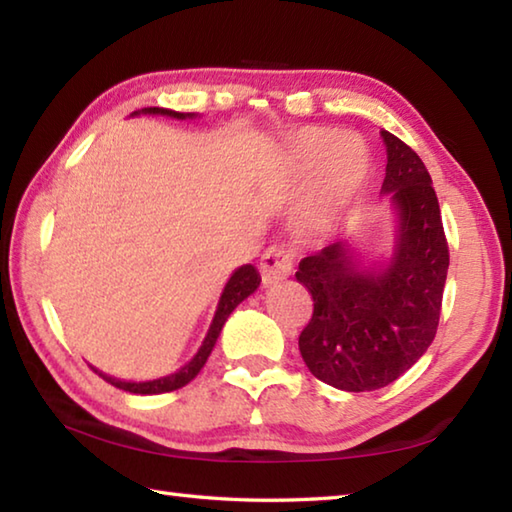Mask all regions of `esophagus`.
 I'll list each match as a JSON object with an SVG mask.
<instances>
[{"mask_svg":"<svg viewBox=\"0 0 512 512\" xmlns=\"http://www.w3.org/2000/svg\"><path fill=\"white\" fill-rule=\"evenodd\" d=\"M293 271V255L280 246H271L264 250L262 259H259V273H262V282L266 286L277 284Z\"/></svg>","mask_w":512,"mask_h":512,"instance_id":"obj_1","label":"esophagus"}]
</instances>
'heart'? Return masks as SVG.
Returning <instances> with one entry per match:
<instances>
[{
  "mask_svg": "<svg viewBox=\"0 0 512 512\" xmlns=\"http://www.w3.org/2000/svg\"><path fill=\"white\" fill-rule=\"evenodd\" d=\"M288 154L295 174L311 179V206L320 219H336L358 197L369 172L367 145L356 134L306 127L293 134Z\"/></svg>",
  "mask_w": 512,
  "mask_h": 512,
  "instance_id": "b5f03b06",
  "label": "heart"
}]
</instances>
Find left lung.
<instances>
[{
    "label": "left lung",
    "mask_w": 512,
    "mask_h": 512,
    "mask_svg": "<svg viewBox=\"0 0 512 512\" xmlns=\"http://www.w3.org/2000/svg\"><path fill=\"white\" fill-rule=\"evenodd\" d=\"M380 136L387 147L380 192L398 215L392 259L360 266L345 241H336L304 257L295 273L313 297L300 353L315 378L342 392H374L423 356L439 327L450 266L430 174L401 138Z\"/></svg>",
    "instance_id": "8db88e82"
}]
</instances>
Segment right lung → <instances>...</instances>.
<instances>
[{"instance_id": "add662e5", "label": "right lung", "mask_w": 512, "mask_h": 512, "mask_svg": "<svg viewBox=\"0 0 512 512\" xmlns=\"http://www.w3.org/2000/svg\"><path fill=\"white\" fill-rule=\"evenodd\" d=\"M143 114H161V116H172V118H192L194 114H179V111H170V109H163V107H145L141 109ZM141 111H134V114H141ZM259 282H262V277H259L257 268L253 264H244L241 268H237L235 273L230 275V280L224 288V293L219 297V304H217V313L215 318H212V324L208 329V336L203 340V345L199 347L197 356H194L188 365H183L179 371H174L170 376H163V378H156V380H145V383H127V380H118V378H111L107 374H102V371L94 369L98 376H102L118 389H125L129 394H165V392H174V389H181L183 385H188L190 380L199 374L206 365L208 356L215 349V342L219 338L221 329H224V324L228 320V315L237 309V306L246 300L250 293L257 291Z\"/></svg>"}]
</instances>
